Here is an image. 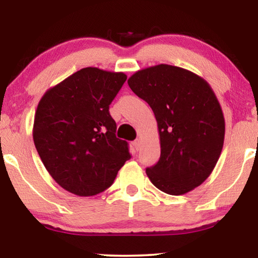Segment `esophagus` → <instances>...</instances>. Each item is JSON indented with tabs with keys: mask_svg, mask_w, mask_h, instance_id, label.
I'll return each instance as SVG.
<instances>
[{
	"mask_svg": "<svg viewBox=\"0 0 258 258\" xmlns=\"http://www.w3.org/2000/svg\"><path fill=\"white\" fill-rule=\"evenodd\" d=\"M133 146L135 147V149H136V150H139V149H140V147H141V141H140V140L134 141V142H133Z\"/></svg>",
	"mask_w": 258,
	"mask_h": 258,
	"instance_id": "1",
	"label": "esophagus"
}]
</instances>
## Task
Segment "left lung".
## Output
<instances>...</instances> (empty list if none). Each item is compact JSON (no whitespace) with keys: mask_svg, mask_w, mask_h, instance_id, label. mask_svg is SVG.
Returning <instances> with one entry per match:
<instances>
[{"mask_svg":"<svg viewBox=\"0 0 258 258\" xmlns=\"http://www.w3.org/2000/svg\"><path fill=\"white\" fill-rule=\"evenodd\" d=\"M128 84L157 121L161 156L146 169L151 183L175 196L202 184L220 158L225 133L211 87L196 74L169 64L139 70Z\"/></svg>","mask_w":258,"mask_h":258,"instance_id":"obj_1","label":"left lung"}]
</instances>
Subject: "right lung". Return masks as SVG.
I'll return each mask as SVG.
<instances>
[{
  "label": "right lung",
  "instance_id": "1",
  "mask_svg": "<svg viewBox=\"0 0 258 258\" xmlns=\"http://www.w3.org/2000/svg\"><path fill=\"white\" fill-rule=\"evenodd\" d=\"M123 73L88 67L41 98L33 139L45 169L63 189L94 196L114 183L132 155L116 137L109 105L125 82Z\"/></svg>",
  "mask_w": 258,
  "mask_h": 258
}]
</instances>
